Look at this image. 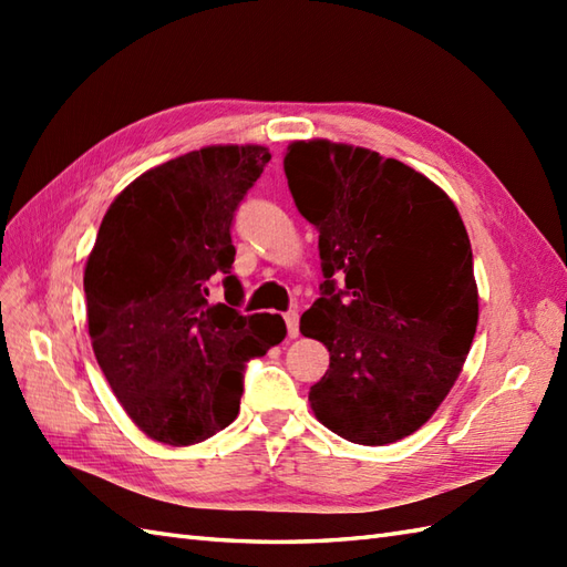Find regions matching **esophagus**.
Here are the masks:
<instances>
[{
    "label": "esophagus",
    "mask_w": 567,
    "mask_h": 567,
    "mask_svg": "<svg viewBox=\"0 0 567 567\" xmlns=\"http://www.w3.org/2000/svg\"><path fill=\"white\" fill-rule=\"evenodd\" d=\"M285 323H287V336H290V339H297V336H299V315H297V311H287Z\"/></svg>",
    "instance_id": "1"
}]
</instances>
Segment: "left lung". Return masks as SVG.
Returning <instances> with one entry per match:
<instances>
[{
    "mask_svg": "<svg viewBox=\"0 0 567 567\" xmlns=\"http://www.w3.org/2000/svg\"><path fill=\"white\" fill-rule=\"evenodd\" d=\"M285 175L299 214L319 228L327 277L299 321L331 355L309 390L311 412L351 443L400 441L441 406L473 346L465 224L436 183L370 148L295 141Z\"/></svg>",
    "mask_w": 567,
    "mask_h": 567,
    "instance_id": "8db88e82",
    "label": "left lung"
}]
</instances>
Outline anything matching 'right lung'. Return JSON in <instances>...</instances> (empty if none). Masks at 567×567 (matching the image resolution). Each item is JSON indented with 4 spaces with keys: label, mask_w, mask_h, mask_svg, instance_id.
I'll return each instance as SVG.
<instances>
[{
    "label": "right lung",
    "mask_w": 567,
    "mask_h": 567,
    "mask_svg": "<svg viewBox=\"0 0 567 567\" xmlns=\"http://www.w3.org/2000/svg\"><path fill=\"white\" fill-rule=\"evenodd\" d=\"M265 146H204L155 165L106 209L84 265L94 358L131 421L158 443L192 445L238 416L244 368L285 339L280 315L209 305L231 275L234 212L260 177Z\"/></svg>",
    "instance_id": "add662e5"
}]
</instances>
